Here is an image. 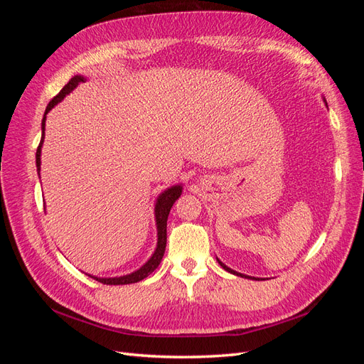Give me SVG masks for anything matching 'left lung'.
<instances>
[{
    "label": "left lung",
    "mask_w": 364,
    "mask_h": 364,
    "mask_svg": "<svg viewBox=\"0 0 364 364\" xmlns=\"http://www.w3.org/2000/svg\"><path fill=\"white\" fill-rule=\"evenodd\" d=\"M323 102H325V105H326V100H325V98H323ZM326 107H328V105H326ZM217 261H218V264H220V266H222L226 272H229V273H232V274H237V277H241V278H249V279H255V281H259L258 278H252V277H247V274H243V273H238V272H235V270H232V269H229L228 266H226V264H223L222 261H220L218 258H217Z\"/></svg>",
    "instance_id": "left-lung-1"
}]
</instances>
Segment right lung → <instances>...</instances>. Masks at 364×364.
<instances>
[{
	"label": "right lung",
	"mask_w": 364,
	"mask_h": 364,
	"mask_svg": "<svg viewBox=\"0 0 364 364\" xmlns=\"http://www.w3.org/2000/svg\"><path fill=\"white\" fill-rule=\"evenodd\" d=\"M86 82V77L77 74L74 75L73 79L62 87V91L53 98V100L48 103L46 114H43L42 118V138L39 142V147L36 150V168H38V174L41 179V151H42V144H43V138H46V119H47V114L51 111V109L56 106L58 103H60L65 97H67L70 92H73L79 83ZM182 194V185H173L170 188H167L165 191H162L155 203V222H156V230H158V243H156V249L153 252V255L149 258V261L141 266L138 270L132 272L129 274H123V277H114V278H98V277H87L94 278L95 281L106 284V285H124V284H135L139 282L144 278H147L151 272H155V269L159 266V262L164 257L165 252V246H167V218L170 214V209L173 206V203L179 199Z\"/></svg>",
	"instance_id": "obj_1"
}]
</instances>
